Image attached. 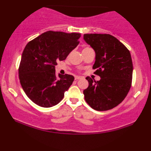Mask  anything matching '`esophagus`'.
I'll return each mask as SVG.
<instances>
[{
	"label": "esophagus",
	"instance_id": "1",
	"mask_svg": "<svg viewBox=\"0 0 151 151\" xmlns=\"http://www.w3.org/2000/svg\"><path fill=\"white\" fill-rule=\"evenodd\" d=\"M81 79V77H78V76H76V77H74V79H75L76 81L79 80V79Z\"/></svg>",
	"mask_w": 151,
	"mask_h": 151
}]
</instances>
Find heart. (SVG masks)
<instances>
[{"instance_id": "1", "label": "heart", "mask_w": 151, "mask_h": 151, "mask_svg": "<svg viewBox=\"0 0 151 151\" xmlns=\"http://www.w3.org/2000/svg\"><path fill=\"white\" fill-rule=\"evenodd\" d=\"M86 48H89V47H86V48H84V49H86Z\"/></svg>"}]
</instances>
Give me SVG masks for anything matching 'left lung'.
<instances>
[{
    "instance_id": "8db88e82",
    "label": "left lung",
    "mask_w": 151,
    "mask_h": 151,
    "mask_svg": "<svg viewBox=\"0 0 151 151\" xmlns=\"http://www.w3.org/2000/svg\"><path fill=\"white\" fill-rule=\"evenodd\" d=\"M84 40L94 50L95 81L86 77L89 86L83 93L86 103L96 111H107L118 106L127 96L132 83L131 53L117 38L109 34H84Z\"/></svg>"
}]
</instances>
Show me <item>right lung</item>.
I'll use <instances>...</instances> for the list:
<instances>
[{"mask_svg": "<svg viewBox=\"0 0 151 151\" xmlns=\"http://www.w3.org/2000/svg\"><path fill=\"white\" fill-rule=\"evenodd\" d=\"M80 33L47 31L26 45L18 69L22 89L32 101L49 108L60 103L74 77L55 74L58 60H65L79 43Z\"/></svg>", "mask_w": 151, "mask_h": 151, "instance_id": "add662e5", "label": "right lung"}]
</instances>
